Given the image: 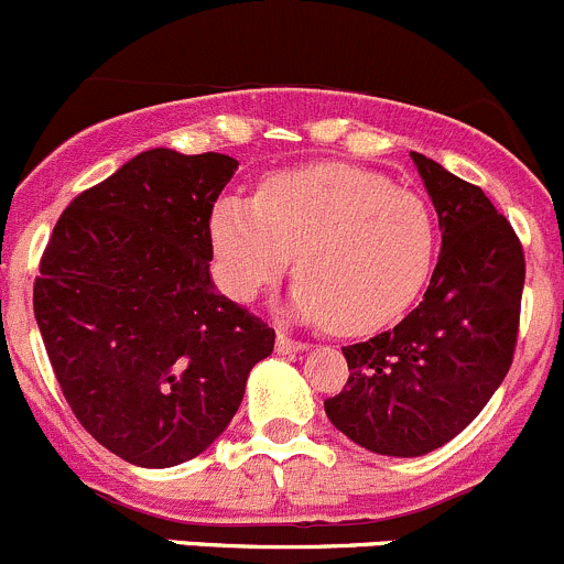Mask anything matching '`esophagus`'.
<instances>
[{
    "mask_svg": "<svg viewBox=\"0 0 564 564\" xmlns=\"http://www.w3.org/2000/svg\"><path fill=\"white\" fill-rule=\"evenodd\" d=\"M301 350H304V343L288 337V334H276V354L290 356V354H301Z\"/></svg>",
    "mask_w": 564,
    "mask_h": 564,
    "instance_id": "obj_1",
    "label": "esophagus"
}]
</instances>
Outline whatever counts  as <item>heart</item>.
Wrapping results in <instances>:
<instances>
[{
  "mask_svg": "<svg viewBox=\"0 0 564 564\" xmlns=\"http://www.w3.org/2000/svg\"><path fill=\"white\" fill-rule=\"evenodd\" d=\"M210 243L221 288L252 301L290 269L301 321L370 334L416 301L436 258V221L420 194L350 164L284 170L254 199H216Z\"/></svg>",
  "mask_w": 564,
  "mask_h": 564,
  "instance_id": "1",
  "label": "heart"
}]
</instances>
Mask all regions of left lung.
<instances>
[{"instance_id": "1", "label": "left lung", "mask_w": 564, "mask_h": 564, "mask_svg": "<svg viewBox=\"0 0 564 564\" xmlns=\"http://www.w3.org/2000/svg\"><path fill=\"white\" fill-rule=\"evenodd\" d=\"M442 230L436 271L394 328L343 348L348 383L323 403L350 442L420 458L458 436L512 365L527 265L510 221L482 188L411 153Z\"/></svg>"}]
</instances>
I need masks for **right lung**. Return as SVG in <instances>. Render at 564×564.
<instances>
[{"instance_id": "obj_1", "label": "right lung", "mask_w": 564, "mask_h": 564, "mask_svg": "<svg viewBox=\"0 0 564 564\" xmlns=\"http://www.w3.org/2000/svg\"><path fill=\"white\" fill-rule=\"evenodd\" d=\"M225 153L153 148L59 216L35 280V321L76 420L144 469L186 464L225 433L274 328L210 280V210Z\"/></svg>"}]
</instances>
